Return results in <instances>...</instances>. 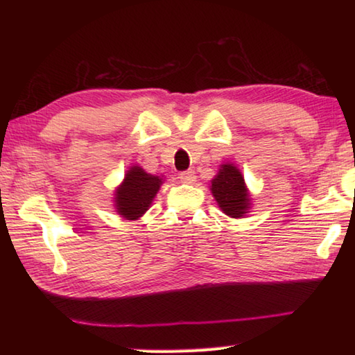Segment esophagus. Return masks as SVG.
<instances>
[{
	"label": "esophagus",
	"instance_id": "esophagus-1",
	"mask_svg": "<svg viewBox=\"0 0 355 355\" xmlns=\"http://www.w3.org/2000/svg\"><path fill=\"white\" fill-rule=\"evenodd\" d=\"M180 182L184 183V184H193L195 182H197V175H195L193 171H184L178 175Z\"/></svg>",
	"mask_w": 355,
	"mask_h": 355
}]
</instances>
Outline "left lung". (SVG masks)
<instances>
[{"label":"left lung","mask_w":355,"mask_h":355,"mask_svg":"<svg viewBox=\"0 0 355 355\" xmlns=\"http://www.w3.org/2000/svg\"><path fill=\"white\" fill-rule=\"evenodd\" d=\"M210 191L223 212L232 218L244 216L250 209L244 177L235 164L224 163L212 180Z\"/></svg>","instance_id":"8db88e82"}]
</instances>
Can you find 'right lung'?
<instances>
[{
	"label": "right lung",
	"instance_id": "1",
	"mask_svg": "<svg viewBox=\"0 0 355 355\" xmlns=\"http://www.w3.org/2000/svg\"><path fill=\"white\" fill-rule=\"evenodd\" d=\"M162 183L163 178L150 175L140 166H132L130 171H126L122 184L114 192L117 214L126 220H139L153 205Z\"/></svg>",
	"mask_w": 355,
	"mask_h": 355
}]
</instances>
